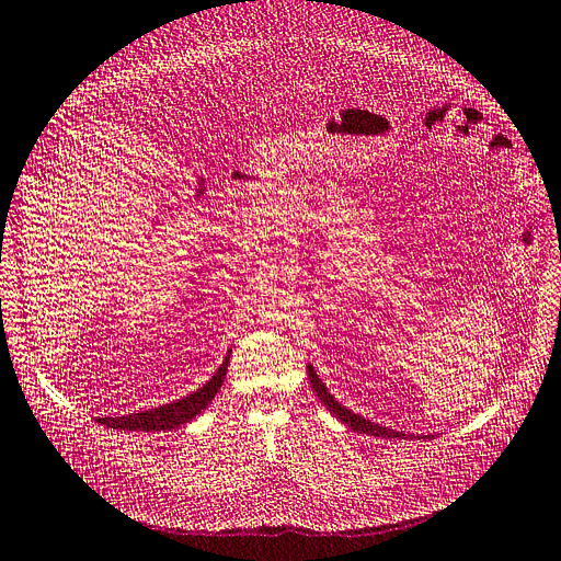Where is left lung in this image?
Instances as JSON below:
<instances>
[{
    "label": "left lung",
    "instance_id": "obj_1",
    "mask_svg": "<svg viewBox=\"0 0 561 561\" xmlns=\"http://www.w3.org/2000/svg\"><path fill=\"white\" fill-rule=\"evenodd\" d=\"M308 379H310V387H312V391L318 393V398L324 402L327 410H329L335 419H341V421L347 425V428H352V431H356V433L375 435V437H398V439L414 437V435H405V433H398V431H391V428H382V425H377V423H373V421L364 419L362 414H354L352 410L343 408L341 402L335 400V398L329 393V389L324 387V382H322V379L318 377V373L312 370V366H308ZM416 437H419V435H416ZM431 437H433V435L423 437V439H431Z\"/></svg>",
    "mask_w": 561,
    "mask_h": 561
}]
</instances>
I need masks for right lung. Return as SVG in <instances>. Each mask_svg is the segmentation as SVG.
I'll list each match as a JSON object with an SVG mask.
<instances>
[{
  "label": "right lung",
  "mask_w": 561,
  "mask_h": 561,
  "mask_svg": "<svg viewBox=\"0 0 561 561\" xmlns=\"http://www.w3.org/2000/svg\"><path fill=\"white\" fill-rule=\"evenodd\" d=\"M228 362H230V354L226 356V362L220 364V368L214 373V377L207 385H203L197 391L188 393L182 400H174V402H168V405L138 412V414L105 416V419H99V423L107 425V428H115V431H142V433H151V431L159 433V431L179 428V425H184L191 419H195L214 400V396L218 393V389L222 385V379H226V375H228Z\"/></svg>",
  "instance_id": "1"
}]
</instances>
